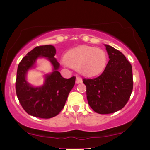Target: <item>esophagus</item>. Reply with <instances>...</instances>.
<instances>
[{
    "label": "esophagus",
    "mask_w": 150,
    "mask_h": 150,
    "mask_svg": "<svg viewBox=\"0 0 150 150\" xmlns=\"http://www.w3.org/2000/svg\"><path fill=\"white\" fill-rule=\"evenodd\" d=\"M82 78H81L80 76H78V75H77L76 77V81H75V82H76L77 84L78 83H82Z\"/></svg>",
    "instance_id": "1"
}]
</instances>
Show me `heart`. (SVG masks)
<instances>
[{
	"label": "heart",
	"instance_id": "1",
	"mask_svg": "<svg viewBox=\"0 0 150 150\" xmlns=\"http://www.w3.org/2000/svg\"><path fill=\"white\" fill-rule=\"evenodd\" d=\"M64 63L79 69L83 75L94 76L100 73L107 63V54L102 49L92 46H81L70 50Z\"/></svg>",
	"mask_w": 150,
	"mask_h": 150
}]
</instances>
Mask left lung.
I'll list each match as a JSON object with an SVG mask.
<instances>
[{"instance_id":"8db88e82","label":"left lung","mask_w":150,"mask_h":150,"mask_svg":"<svg viewBox=\"0 0 150 150\" xmlns=\"http://www.w3.org/2000/svg\"><path fill=\"white\" fill-rule=\"evenodd\" d=\"M109 62L99 76L83 78L89 106L99 114H110L125 107L133 90L131 63L118 50L104 45Z\"/></svg>"}]
</instances>
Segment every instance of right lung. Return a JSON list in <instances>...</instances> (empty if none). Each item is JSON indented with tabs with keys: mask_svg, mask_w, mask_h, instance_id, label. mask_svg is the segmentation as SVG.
Segmentation results:
<instances>
[{
	"mask_svg": "<svg viewBox=\"0 0 150 150\" xmlns=\"http://www.w3.org/2000/svg\"><path fill=\"white\" fill-rule=\"evenodd\" d=\"M56 48L51 45L37 46L28 52L19 62L16 80V93L22 107L34 117L48 119L57 115L64 108L69 93L75 83V77L64 78L58 71L59 63L54 56ZM38 57H46L54 67V71L46 76L45 84L40 87L30 86L26 74Z\"/></svg>",
	"mask_w": 150,
	"mask_h": 150,
	"instance_id": "1",
	"label": "right lung"
}]
</instances>
